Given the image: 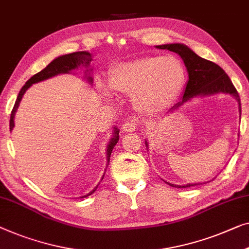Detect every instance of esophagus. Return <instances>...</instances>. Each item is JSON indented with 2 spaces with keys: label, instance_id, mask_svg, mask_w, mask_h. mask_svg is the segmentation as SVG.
I'll return each instance as SVG.
<instances>
[{
  "label": "esophagus",
  "instance_id": "34e87169",
  "mask_svg": "<svg viewBox=\"0 0 249 249\" xmlns=\"http://www.w3.org/2000/svg\"><path fill=\"white\" fill-rule=\"evenodd\" d=\"M122 129H124V131L127 132H131V131H135L137 129V124L133 121H127L124 122V125H122Z\"/></svg>",
  "mask_w": 249,
  "mask_h": 249
}]
</instances>
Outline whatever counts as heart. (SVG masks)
<instances>
[{
  "label": "heart",
  "mask_w": 249,
  "mask_h": 249,
  "mask_svg": "<svg viewBox=\"0 0 249 249\" xmlns=\"http://www.w3.org/2000/svg\"><path fill=\"white\" fill-rule=\"evenodd\" d=\"M184 65L178 57L146 56L118 65L109 75L110 88L118 93L132 96V103L140 112H163L178 98L185 84ZM103 95L110 89L100 84Z\"/></svg>",
  "instance_id": "obj_1"
}]
</instances>
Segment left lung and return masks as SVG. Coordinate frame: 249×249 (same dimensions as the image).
<instances>
[{"label":"left lung","mask_w":249,"mask_h":249,"mask_svg":"<svg viewBox=\"0 0 249 249\" xmlns=\"http://www.w3.org/2000/svg\"><path fill=\"white\" fill-rule=\"evenodd\" d=\"M160 49H167L173 53H178L181 58L184 62L187 73H189V81H187L184 94H183L182 101H179L178 104H175L172 107L174 111L178 107H181L183 104L187 101L193 99L194 96H204L214 94V93H229L232 96H235L239 104V112H241L240 107V98L238 92L235 89V86L230 81L226 71L219 66V65L202 58L197 56L196 53L192 52L189 47L181 44H168L156 46ZM147 145V142H146ZM172 187H191L197 184H186V185H174L169 184Z\"/></svg>","instance_id":"obj_1"}]
</instances>
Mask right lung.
Returning <instances> with one entry per match:
<instances>
[{
    "mask_svg": "<svg viewBox=\"0 0 249 249\" xmlns=\"http://www.w3.org/2000/svg\"><path fill=\"white\" fill-rule=\"evenodd\" d=\"M91 60H92L91 53L88 52H77V53H68V55L60 56V57H58V58L53 59V62L50 63L46 68H44L41 71H39V73L35 74L31 78H29L28 82L22 86V89H21V91L19 92V95H18L16 103H14L13 109H12V111H11L10 130H12L14 127L13 118H14V114H16L18 107H19L20 101H21V99H22L24 92H26L32 84H35V83H38V82H41V81H45V80H47V78L56 76V75H58V74L70 73L71 71H73V70H75V68H77L80 66L88 67L89 63H91ZM88 80L89 82H92V77H88ZM118 140H119V130L116 128V130H114L113 138H111V140L109 142V145H107V165H109V161H110L111 153H112V150L114 148V146H116V143L118 142ZM96 189H98V186H96L93 191H91L89 194H86V196H82V197H86V196H91V194L95 192Z\"/></svg>",
    "mask_w": 249,
    "mask_h": 249,
    "instance_id": "right-lung-1",
    "label": "right lung"
}]
</instances>
